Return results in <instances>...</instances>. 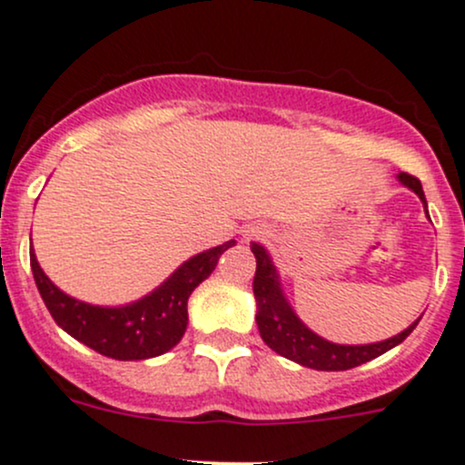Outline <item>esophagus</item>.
Wrapping results in <instances>:
<instances>
[{
	"label": "esophagus",
	"mask_w": 465,
	"mask_h": 465,
	"mask_svg": "<svg viewBox=\"0 0 465 465\" xmlns=\"http://www.w3.org/2000/svg\"><path fill=\"white\" fill-rule=\"evenodd\" d=\"M270 233V229L265 227V224H249V227L242 229V238L245 241H252V238H262Z\"/></svg>",
	"instance_id": "34e87169"
}]
</instances>
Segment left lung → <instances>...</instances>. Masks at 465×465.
<instances>
[{"label": "left lung", "mask_w": 465, "mask_h": 465, "mask_svg": "<svg viewBox=\"0 0 465 465\" xmlns=\"http://www.w3.org/2000/svg\"><path fill=\"white\" fill-rule=\"evenodd\" d=\"M399 183L403 187L412 189L414 193L421 198L423 207L428 212L426 195L423 187L414 175L399 173ZM252 252L256 256V276H253V296H256V322L261 339L265 341L276 354L285 356V359L294 361L298 365H305L312 370H322V372H341V370L356 368L361 363L376 359V356L385 354L388 350L397 348L410 336V331L417 327L421 321H417L403 331H399L392 339L379 341V343L368 345H339L331 341L322 339V336L312 331L296 316L294 307L287 301L285 292H282L281 276H278L276 267H273L272 256L267 249L258 242H252Z\"/></svg>", "instance_id": "8db88e82"}]
</instances>
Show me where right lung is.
Segmentation results:
<instances>
[{"label": "right lung", "mask_w": 465, "mask_h": 465, "mask_svg": "<svg viewBox=\"0 0 465 465\" xmlns=\"http://www.w3.org/2000/svg\"><path fill=\"white\" fill-rule=\"evenodd\" d=\"M236 241L200 252L184 261L153 292L117 307L91 305L64 294L39 267L31 249L35 285L57 325L80 343L115 361H144L180 343L187 330V301L204 278L216 270L218 258Z\"/></svg>", "instance_id": "right-lung-1"}]
</instances>
